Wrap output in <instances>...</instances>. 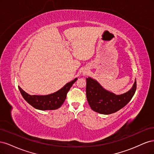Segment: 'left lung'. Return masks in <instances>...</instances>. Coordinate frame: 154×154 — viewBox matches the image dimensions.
Segmentation results:
<instances>
[{
    "instance_id": "8db88e82",
    "label": "left lung",
    "mask_w": 154,
    "mask_h": 154,
    "mask_svg": "<svg viewBox=\"0 0 154 154\" xmlns=\"http://www.w3.org/2000/svg\"><path fill=\"white\" fill-rule=\"evenodd\" d=\"M86 95L92 110L102 114H110L122 109L132 98L136 90L135 81L131 89L123 94L116 95L105 90L96 80L86 78Z\"/></svg>"
}]
</instances>
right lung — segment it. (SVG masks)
<instances>
[{
    "instance_id": "right-lung-1",
    "label": "right lung",
    "mask_w": 154,
    "mask_h": 154,
    "mask_svg": "<svg viewBox=\"0 0 154 154\" xmlns=\"http://www.w3.org/2000/svg\"><path fill=\"white\" fill-rule=\"evenodd\" d=\"M78 80L75 78L74 80L67 83L61 89L48 95H29L18 86V88L24 99L34 108L42 110H56L62 105L66 100L67 94L74 83Z\"/></svg>"
}]
</instances>
